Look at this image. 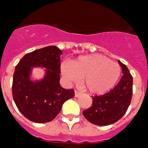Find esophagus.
I'll return each instance as SVG.
<instances>
[{
    "label": "esophagus",
    "instance_id": "esophagus-1",
    "mask_svg": "<svg viewBox=\"0 0 148 148\" xmlns=\"http://www.w3.org/2000/svg\"><path fill=\"white\" fill-rule=\"evenodd\" d=\"M81 95V92L78 91V90H75L74 91V97H78Z\"/></svg>",
    "mask_w": 148,
    "mask_h": 148
}]
</instances>
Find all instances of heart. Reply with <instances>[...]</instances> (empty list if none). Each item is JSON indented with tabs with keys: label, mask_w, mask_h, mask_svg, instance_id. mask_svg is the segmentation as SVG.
Returning <instances> with one entry per match:
<instances>
[{
	"label": "heart",
	"mask_w": 148,
	"mask_h": 148,
	"mask_svg": "<svg viewBox=\"0 0 148 148\" xmlns=\"http://www.w3.org/2000/svg\"><path fill=\"white\" fill-rule=\"evenodd\" d=\"M61 71L70 82H77L82 78L84 87L96 94H105L114 88L121 76V68L117 62L97 54L82 56L71 65L64 63Z\"/></svg>",
	"instance_id": "1"
}]
</instances>
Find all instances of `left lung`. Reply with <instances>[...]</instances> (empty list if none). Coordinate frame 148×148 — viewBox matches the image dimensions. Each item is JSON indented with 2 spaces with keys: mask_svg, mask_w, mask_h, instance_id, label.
Instances as JSON below:
<instances>
[{
  "mask_svg": "<svg viewBox=\"0 0 148 148\" xmlns=\"http://www.w3.org/2000/svg\"><path fill=\"white\" fill-rule=\"evenodd\" d=\"M122 70L120 81L107 94L92 97V106L82 114L88 121L96 125L106 126L120 119L130 106L133 94V77L120 60Z\"/></svg>",
  "mask_w": 148,
  "mask_h": 148,
  "instance_id": "1",
  "label": "left lung"
}]
</instances>
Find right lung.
<instances>
[{"mask_svg": "<svg viewBox=\"0 0 148 148\" xmlns=\"http://www.w3.org/2000/svg\"><path fill=\"white\" fill-rule=\"evenodd\" d=\"M62 54L57 46H46L26 54L16 66L13 99L21 114L32 122H51L63 103L74 97L73 89H65L60 84ZM35 67H45L46 73L42 79L33 81L31 74Z\"/></svg>", "mask_w": 148, "mask_h": 148, "instance_id": "right-lung-1", "label": "right lung"}]
</instances>
